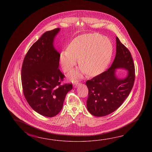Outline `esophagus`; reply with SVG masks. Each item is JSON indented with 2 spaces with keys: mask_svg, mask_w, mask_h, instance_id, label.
<instances>
[{
  "mask_svg": "<svg viewBox=\"0 0 152 152\" xmlns=\"http://www.w3.org/2000/svg\"><path fill=\"white\" fill-rule=\"evenodd\" d=\"M80 83H78V81H77V82H75L74 84H73V86L75 87H77V86H79V85H80Z\"/></svg>",
  "mask_w": 152,
  "mask_h": 152,
  "instance_id": "1",
  "label": "esophagus"
}]
</instances>
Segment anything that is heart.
<instances>
[{"mask_svg":"<svg viewBox=\"0 0 152 152\" xmlns=\"http://www.w3.org/2000/svg\"><path fill=\"white\" fill-rule=\"evenodd\" d=\"M113 53V45L109 39L97 34H86L78 36L68 45L66 52L60 55V62L63 71L73 67L78 60L80 68L71 72L68 77L75 80L83 77H95L106 69Z\"/></svg>","mask_w":152,"mask_h":152,"instance_id":"heart-1","label":"heart"}]
</instances>
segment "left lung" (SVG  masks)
<instances>
[{
	"label": "left lung",
	"mask_w": 152,
	"mask_h": 152,
	"mask_svg": "<svg viewBox=\"0 0 152 152\" xmlns=\"http://www.w3.org/2000/svg\"><path fill=\"white\" fill-rule=\"evenodd\" d=\"M116 53L113 64L106 71L86 85L88 90L87 109L94 116H105L116 110L132 90L135 81V66L130 52L116 37ZM128 71L124 78L117 77V69Z\"/></svg>",
	"instance_id": "obj_1"
}]
</instances>
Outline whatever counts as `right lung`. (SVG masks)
<instances>
[{"label":"right lung","instance_id":"add662e5","mask_svg":"<svg viewBox=\"0 0 152 152\" xmlns=\"http://www.w3.org/2000/svg\"><path fill=\"white\" fill-rule=\"evenodd\" d=\"M60 28L45 32L29 49L23 61L21 79L26 100L33 110L52 117L61 110L72 84L61 85L65 75L58 69L60 54L54 40Z\"/></svg>","mask_w":152,"mask_h":152}]
</instances>
